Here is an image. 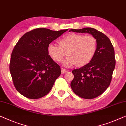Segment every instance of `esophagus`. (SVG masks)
Instances as JSON below:
<instances>
[{"mask_svg":"<svg viewBox=\"0 0 126 126\" xmlns=\"http://www.w3.org/2000/svg\"><path fill=\"white\" fill-rule=\"evenodd\" d=\"M67 69H64V68H62L61 69V73L62 74H65V72H67Z\"/></svg>","mask_w":126,"mask_h":126,"instance_id":"1","label":"esophagus"}]
</instances>
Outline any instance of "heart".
<instances>
[{
  "label": "heart",
  "instance_id": "1",
  "mask_svg": "<svg viewBox=\"0 0 126 126\" xmlns=\"http://www.w3.org/2000/svg\"><path fill=\"white\" fill-rule=\"evenodd\" d=\"M59 46L50 43L47 46L49 56L60 62L67 52L68 57L63 62L65 67L85 66L91 62L97 50V39L92 35L71 33L59 39Z\"/></svg>",
  "mask_w": 126,
  "mask_h": 126
}]
</instances>
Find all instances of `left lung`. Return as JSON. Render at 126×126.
<instances>
[{
    "label": "left lung",
    "instance_id": "8db88e82",
    "mask_svg": "<svg viewBox=\"0 0 126 126\" xmlns=\"http://www.w3.org/2000/svg\"><path fill=\"white\" fill-rule=\"evenodd\" d=\"M69 32L88 33L97 39V50L92 60L85 66L72 71L74 75L71 87L78 96L85 99L96 98L111 83L115 66V52L111 41L94 28L70 29Z\"/></svg>",
    "mask_w": 126,
    "mask_h": 126
}]
</instances>
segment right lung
I'll list each match as a JSON object with an SVG mask.
<instances>
[{
    "instance_id": "1",
    "label": "right lung",
    "mask_w": 126,
    "mask_h": 126,
    "mask_svg": "<svg viewBox=\"0 0 126 126\" xmlns=\"http://www.w3.org/2000/svg\"><path fill=\"white\" fill-rule=\"evenodd\" d=\"M68 30L37 28L24 34L15 46L9 71L15 88L24 97L38 99L51 91L61 71L48 54L47 46Z\"/></svg>"
}]
</instances>
